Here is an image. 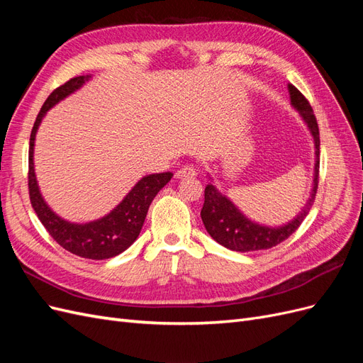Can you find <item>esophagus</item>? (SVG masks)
I'll return each instance as SVG.
<instances>
[{"label": "esophagus", "instance_id": "esophagus-1", "mask_svg": "<svg viewBox=\"0 0 363 363\" xmlns=\"http://www.w3.org/2000/svg\"><path fill=\"white\" fill-rule=\"evenodd\" d=\"M195 169L192 167H183L177 172H175V179L179 180H186V179H192L195 177Z\"/></svg>", "mask_w": 363, "mask_h": 363}]
</instances>
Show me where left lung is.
Returning <instances> with one entry per match:
<instances>
[{"label": "left lung", "mask_w": 363, "mask_h": 363, "mask_svg": "<svg viewBox=\"0 0 363 363\" xmlns=\"http://www.w3.org/2000/svg\"><path fill=\"white\" fill-rule=\"evenodd\" d=\"M288 89L291 95V104L298 111L315 142L313 188L311 196L304 204L303 211L292 221L280 227H268L251 221L225 195L219 192L212 183H208L204 189V204L201 208L203 224L207 233L218 244H221L228 250L247 252L268 250L279 245L301 225L313 204L318 189V179H320V128H318L316 118L309 101L306 100V96L292 84H288Z\"/></svg>", "instance_id": "1"}]
</instances>
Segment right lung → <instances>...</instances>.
Instances as JSON below:
<instances>
[{"label": "right lung", "instance_id": "add662e5", "mask_svg": "<svg viewBox=\"0 0 363 363\" xmlns=\"http://www.w3.org/2000/svg\"><path fill=\"white\" fill-rule=\"evenodd\" d=\"M89 79L91 75L74 77L69 82L59 86L57 89H54L43 103L30 135L28 192L31 206L35 208L42 225L47 228V232L60 247L75 256L103 260L121 255L138 239L151 201L155 200V196L163 186L172 179V172L150 174L142 177L111 213L91 223L77 224L65 221L63 218L51 211L39 191L35 163H33L36 131L43 116L52 106H56L63 98L80 89Z\"/></svg>", "mask_w": 363, "mask_h": 363}]
</instances>
